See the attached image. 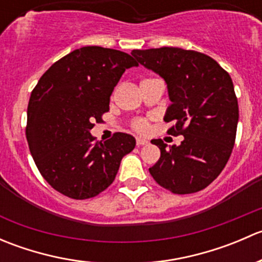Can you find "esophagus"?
I'll return each instance as SVG.
<instances>
[{
  "label": "esophagus",
  "instance_id": "34e87169",
  "mask_svg": "<svg viewBox=\"0 0 262 262\" xmlns=\"http://www.w3.org/2000/svg\"><path fill=\"white\" fill-rule=\"evenodd\" d=\"M147 143H148L147 139L142 138V137H137V146H144V144Z\"/></svg>",
  "mask_w": 262,
  "mask_h": 262
}]
</instances>
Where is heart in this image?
<instances>
[{
  "label": "heart",
  "mask_w": 262,
  "mask_h": 262,
  "mask_svg": "<svg viewBox=\"0 0 262 262\" xmlns=\"http://www.w3.org/2000/svg\"><path fill=\"white\" fill-rule=\"evenodd\" d=\"M133 128L138 132H146L148 129V123L144 119H137L133 124Z\"/></svg>",
  "instance_id": "obj_1"
}]
</instances>
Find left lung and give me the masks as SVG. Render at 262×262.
Here are the masks:
<instances>
[{
	"mask_svg": "<svg viewBox=\"0 0 262 262\" xmlns=\"http://www.w3.org/2000/svg\"><path fill=\"white\" fill-rule=\"evenodd\" d=\"M132 55L165 80L171 105L163 119L173 121L168 134L184 136L180 146L150 141L161 157L149 173L173 194L205 189L228 162L236 139L238 102L231 76L195 50L163 47L134 49Z\"/></svg>",
	"mask_w": 262,
	"mask_h": 262,
	"instance_id": "8db88e82",
	"label": "left lung"
}]
</instances>
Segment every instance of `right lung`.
<instances>
[{
    "label": "right lung",
    "instance_id": "right-lung-1",
    "mask_svg": "<svg viewBox=\"0 0 262 262\" xmlns=\"http://www.w3.org/2000/svg\"><path fill=\"white\" fill-rule=\"evenodd\" d=\"M132 55L82 47L60 58L40 77L28 105L26 139L47 182L72 199L96 196L114 181L121 158L136 147L130 134L95 142L90 130L109 112L110 96Z\"/></svg>",
    "mask_w": 262,
    "mask_h": 262
}]
</instances>
